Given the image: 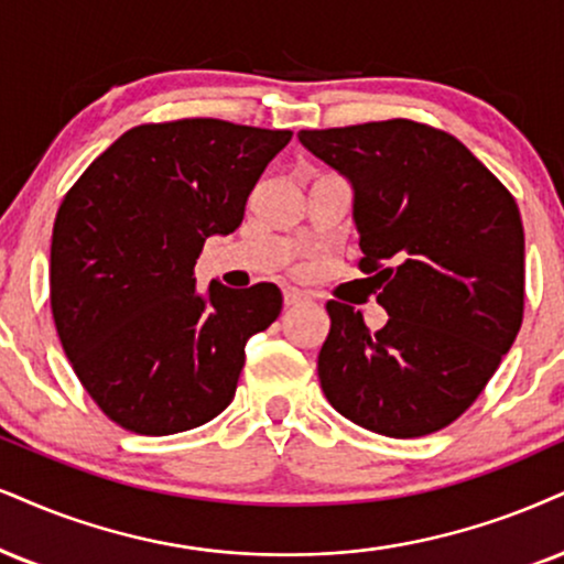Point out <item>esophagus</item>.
Segmentation results:
<instances>
[{
  "label": "esophagus",
  "instance_id": "esophagus-1",
  "mask_svg": "<svg viewBox=\"0 0 564 564\" xmlns=\"http://www.w3.org/2000/svg\"><path fill=\"white\" fill-rule=\"evenodd\" d=\"M305 301H308V295L301 293V290H293V288L284 290V305H301Z\"/></svg>",
  "mask_w": 564,
  "mask_h": 564
}]
</instances>
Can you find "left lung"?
<instances>
[{"label":"left lung","instance_id":"8db88e82","mask_svg":"<svg viewBox=\"0 0 564 564\" xmlns=\"http://www.w3.org/2000/svg\"><path fill=\"white\" fill-rule=\"evenodd\" d=\"M352 183V219L389 314L368 332L329 301L318 381L337 413L394 440L434 434L474 405L516 343L525 242L516 198L455 135L413 120L301 130Z\"/></svg>","mask_w":564,"mask_h":564}]
</instances>
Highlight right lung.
Returning <instances> with one entry per match:
<instances>
[{
  "instance_id": "right-lung-1",
  "label": "right lung",
  "mask_w": 564,
  "mask_h": 564,
  "mask_svg": "<svg viewBox=\"0 0 564 564\" xmlns=\"http://www.w3.org/2000/svg\"><path fill=\"white\" fill-rule=\"evenodd\" d=\"M290 130L185 117L130 128L62 198L48 301L62 350L117 426L166 436L204 426L235 398L246 343L280 316L259 282L196 293L206 238L238 229Z\"/></svg>"
}]
</instances>
